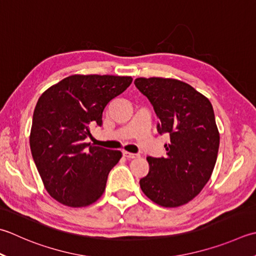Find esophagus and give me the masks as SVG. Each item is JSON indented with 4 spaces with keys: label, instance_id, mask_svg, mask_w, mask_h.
Wrapping results in <instances>:
<instances>
[{
    "label": "esophagus",
    "instance_id": "34e87169",
    "mask_svg": "<svg viewBox=\"0 0 256 256\" xmlns=\"http://www.w3.org/2000/svg\"><path fill=\"white\" fill-rule=\"evenodd\" d=\"M123 155L125 158H130V160H131V158H138L140 156H141V155H140L138 153H130V152H126V151L123 152Z\"/></svg>",
    "mask_w": 256,
    "mask_h": 256
}]
</instances>
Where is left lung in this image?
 I'll return each mask as SVG.
<instances>
[{
  "label": "left lung",
  "mask_w": 256,
  "mask_h": 256,
  "mask_svg": "<svg viewBox=\"0 0 256 256\" xmlns=\"http://www.w3.org/2000/svg\"><path fill=\"white\" fill-rule=\"evenodd\" d=\"M134 84L153 105L158 132L171 140L164 145L166 156L146 158L150 171L140 186L161 206L186 204L202 191L216 163L220 134L212 104L178 80L138 78Z\"/></svg>",
  "instance_id": "obj_1"
}]
</instances>
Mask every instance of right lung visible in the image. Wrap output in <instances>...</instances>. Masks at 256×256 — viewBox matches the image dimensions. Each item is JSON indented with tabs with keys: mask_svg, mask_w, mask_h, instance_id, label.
Instances as JSON below:
<instances>
[{
	"mask_svg": "<svg viewBox=\"0 0 256 256\" xmlns=\"http://www.w3.org/2000/svg\"><path fill=\"white\" fill-rule=\"evenodd\" d=\"M132 81L131 76L72 75L38 98L30 146L45 188L58 202L82 208L101 198L122 153L92 146L85 138L91 136L92 125H102L108 102Z\"/></svg>",
	"mask_w": 256,
	"mask_h": 256,
	"instance_id": "add662e5",
	"label": "right lung"
}]
</instances>
